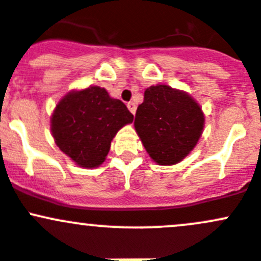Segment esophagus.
Masks as SVG:
<instances>
[{"mask_svg":"<svg viewBox=\"0 0 261 261\" xmlns=\"http://www.w3.org/2000/svg\"><path fill=\"white\" fill-rule=\"evenodd\" d=\"M127 109L130 110L131 114L135 115V112H136V105L134 103V102H128V103H127Z\"/></svg>","mask_w":261,"mask_h":261,"instance_id":"esophagus-1","label":"esophagus"}]
</instances>
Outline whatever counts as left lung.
<instances>
[{
  "mask_svg": "<svg viewBox=\"0 0 261 261\" xmlns=\"http://www.w3.org/2000/svg\"><path fill=\"white\" fill-rule=\"evenodd\" d=\"M134 125L150 158L160 165H173L197 145L204 115L187 92L158 84L146 88Z\"/></svg>",
  "mask_w": 261,
  "mask_h": 261,
  "instance_id": "1",
  "label": "left lung"
}]
</instances>
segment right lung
Here are the masks:
<instances>
[{
  "label": "right lung",
  "mask_w": 261,
  "mask_h": 261,
  "mask_svg": "<svg viewBox=\"0 0 261 261\" xmlns=\"http://www.w3.org/2000/svg\"><path fill=\"white\" fill-rule=\"evenodd\" d=\"M133 120L123 102L91 86L69 92L58 102L50 128L55 144L75 164L96 168L106 159L117 131Z\"/></svg>",
  "instance_id": "add662e5"
}]
</instances>
